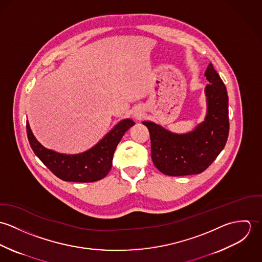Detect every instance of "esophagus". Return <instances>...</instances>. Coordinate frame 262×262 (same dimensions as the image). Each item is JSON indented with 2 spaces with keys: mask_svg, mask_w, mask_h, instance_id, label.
Listing matches in <instances>:
<instances>
[{
  "mask_svg": "<svg viewBox=\"0 0 262 262\" xmlns=\"http://www.w3.org/2000/svg\"><path fill=\"white\" fill-rule=\"evenodd\" d=\"M136 118H137V119H139V118H140V116H139V115H136Z\"/></svg>",
  "mask_w": 262,
  "mask_h": 262,
  "instance_id": "obj_1",
  "label": "esophagus"
}]
</instances>
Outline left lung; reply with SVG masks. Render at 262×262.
I'll return each mask as SVG.
<instances>
[{"label": "left lung", "mask_w": 262, "mask_h": 262, "mask_svg": "<svg viewBox=\"0 0 262 262\" xmlns=\"http://www.w3.org/2000/svg\"><path fill=\"white\" fill-rule=\"evenodd\" d=\"M208 112L205 121L187 134H173L152 122L148 128L151 158L156 168L170 177L206 170L225 147L229 135L228 95L223 80L210 63L205 73Z\"/></svg>", "instance_id": "left-lung-1"}]
</instances>
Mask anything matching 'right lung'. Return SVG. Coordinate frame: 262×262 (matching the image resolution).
<instances>
[{
    "instance_id": "add662e5",
    "label": "right lung",
    "mask_w": 262,
    "mask_h": 262,
    "mask_svg": "<svg viewBox=\"0 0 262 262\" xmlns=\"http://www.w3.org/2000/svg\"><path fill=\"white\" fill-rule=\"evenodd\" d=\"M134 124L130 119L121 121L92 149L75 155L60 154L43 147L32 134L28 122L26 130L31 148L53 174L66 182L93 183L108 174L117 145Z\"/></svg>"
}]
</instances>
